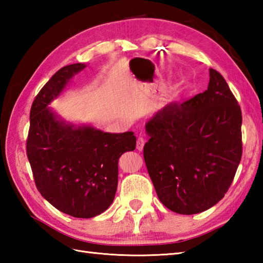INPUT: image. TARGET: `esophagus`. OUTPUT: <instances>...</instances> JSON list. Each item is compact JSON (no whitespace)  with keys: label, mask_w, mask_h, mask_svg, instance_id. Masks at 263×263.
<instances>
[{"label":"esophagus","mask_w":263,"mask_h":263,"mask_svg":"<svg viewBox=\"0 0 263 263\" xmlns=\"http://www.w3.org/2000/svg\"><path fill=\"white\" fill-rule=\"evenodd\" d=\"M144 138L143 137H139L138 140H137V149L139 150V152H142L143 149V146H144Z\"/></svg>","instance_id":"esophagus-1"}]
</instances>
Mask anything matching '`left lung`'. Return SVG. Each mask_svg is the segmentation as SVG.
<instances>
[{
  "mask_svg": "<svg viewBox=\"0 0 263 263\" xmlns=\"http://www.w3.org/2000/svg\"><path fill=\"white\" fill-rule=\"evenodd\" d=\"M208 89L159 109L146 123L143 147L160 202L181 215L224 198L242 157V111L224 78L209 69Z\"/></svg>",
  "mask_w": 263,
  "mask_h": 263,
  "instance_id": "left-lung-1",
  "label": "left lung"
}]
</instances>
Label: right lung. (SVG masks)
Instances as JSON below:
<instances>
[{
	"mask_svg": "<svg viewBox=\"0 0 263 263\" xmlns=\"http://www.w3.org/2000/svg\"><path fill=\"white\" fill-rule=\"evenodd\" d=\"M60 69L36 96L30 110L27 156L38 191L55 208L77 218H92L109 208L119 181V159L136 149L133 132H104L68 122L51 105L86 68Z\"/></svg>",
	"mask_w": 263,
	"mask_h": 263,
	"instance_id": "1",
	"label": "right lung"
}]
</instances>
